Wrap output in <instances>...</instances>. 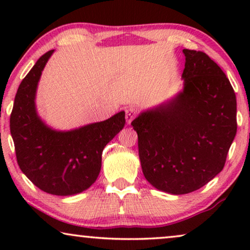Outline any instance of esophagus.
<instances>
[{"mask_svg": "<svg viewBox=\"0 0 250 250\" xmlns=\"http://www.w3.org/2000/svg\"><path fill=\"white\" fill-rule=\"evenodd\" d=\"M136 116V110L133 107H129L125 110V118H126V122H127V124H131L133 119L135 118Z\"/></svg>", "mask_w": 250, "mask_h": 250, "instance_id": "obj_1", "label": "esophagus"}]
</instances>
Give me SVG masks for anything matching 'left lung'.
Instances as JSON below:
<instances>
[{"mask_svg":"<svg viewBox=\"0 0 250 250\" xmlns=\"http://www.w3.org/2000/svg\"><path fill=\"white\" fill-rule=\"evenodd\" d=\"M183 53L182 90L132 122L143 175L170 194L190 193L213 180L237 133V100L223 70L206 53Z\"/></svg>","mask_w":250,"mask_h":250,"instance_id":"1","label":"left lung"}]
</instances>
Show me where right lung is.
<instances>
[{"label": "right lung", "instance_id": "1", "mask_svg": "<svg viewBox=\"0 0 250 250\" xmlns=\"http://www.w3.org/2000/svg\"><path fill=\"white\" fill-rule=\"evenodd\" d=\"M53 52L51 50L41 57L19 85L10 132L21 172L44 192L73 196L87 190L97 181L102 151L124 128L125 112L69 131L47 125L37 112L36 92Z\"/></svg>", "mask_w": 250, "mask_h": 250}]
</instances>
